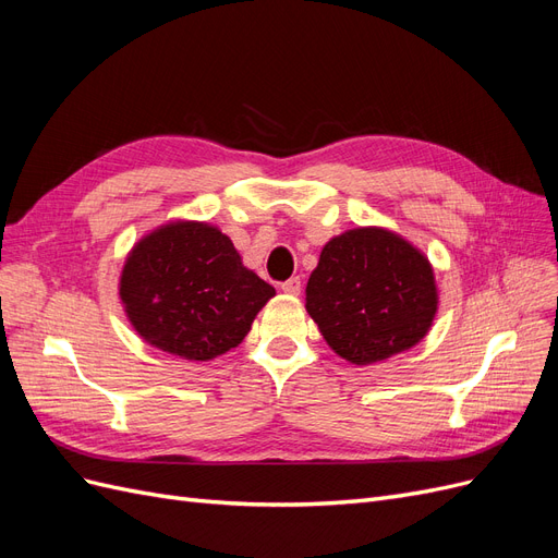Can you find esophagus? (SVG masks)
<instances>
[{
    "mask_svg": "<svg viewBox=\"0 0 558 558\" xmlns=\"http://www.w3.org/2000/svg\"><path fill=\"white\" fill-rule=\"evenodd\" d=\"M300 288H302L300 277H291V279L281 283V291H283V293H288V295H298V293H300Z\"/></svg>",
    "mask_w": 558,
    "mask_h": 558,
    "instance_id": "34e87169",
    "label": "esophagus"
}]
</instances>
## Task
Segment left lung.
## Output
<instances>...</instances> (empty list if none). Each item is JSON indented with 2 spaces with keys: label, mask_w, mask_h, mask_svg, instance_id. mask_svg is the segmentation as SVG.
<instances>
[{
  "label": "left lung",
  "mask_w": 558,
  "mask_h": 558,
  "mask_svg": "<svg viewBox=\"0 0 558 558\" xmlns=\"http://www.w3.org/2000/svg\"><path fill=\"white\" fill-rule=\"evenodd\" d=\"M436 310L427 256L378 226L332 238L306 281V312L330 349L353 364L413 349L429 332Z\"/></svg>",
  "instance_id": "obj_1"
}]
</instances>
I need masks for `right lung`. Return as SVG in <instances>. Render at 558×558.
<instances>
[{"label":"right lung","instance_id":"1","mask_svg":"<svg viewBox=\"0 0 558 558\" xmlns=\"http://www.w3.org/2000/svg\"><path fill=\"white\" fill-rule=\"evenodd\" d=\"M272 295L230 238L203 221L151 230L131 248L120 277L133 330L155 349L196 362L242 343Z\"/></svg>","mask_w":558,"mask_h":558}]
</instances>
